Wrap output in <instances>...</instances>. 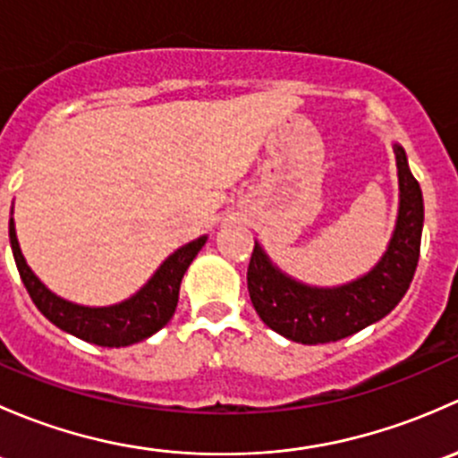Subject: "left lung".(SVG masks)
Listing matches in <instances>:
<instances>
[{
  "mask_svg": "<svg viewBox=\"0 0 458 458\" xmlns=\"http://www.w3.org/2000/svg\"><path fill=\"white\" fill-rule=\"evenodd\" d=\"M401 206L396 230L372 272L332 290L308 288L281 275L255 243L248 263V293L270 330L297 344L318 345L345 339L394 310L412 284L421 252L423 197L401 146H394Z\"/></svg>",
  "mask_w": 458,
  "mask_h": 458,
  "instance_id": "obj_1",
  "label": "left lung"
}]
</instances>
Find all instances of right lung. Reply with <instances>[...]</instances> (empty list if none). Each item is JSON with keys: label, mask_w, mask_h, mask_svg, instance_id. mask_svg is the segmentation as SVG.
<instances>
[{"label": "right lung", "mask_w": 458, "mask_h": 458, "mask_svg": "<svg viewBox=\"0 0 458 458\" xmlns=\"http://www.w3.org/2000/svg\"><path fill=\"white\" fill-rule=\"evenodd\" d=\"M8 234H11V248L17 270H20L21 281H24L32 303L39 308L41 315L62 330L75 335L77 339L104 345V348H122V345L137 344V341L155 335L170 321L179 301V285H182L183 272L188 270L192 259L206 243V237H199L179 248L174 255H170L161 263L155 276L128 301L110 308H84L59 299L32 275L30 267L26 266L24 255H21L20 243H17L13 219L8 225Z\"/></svg>", "instance_id": "1"}]
</instances>
